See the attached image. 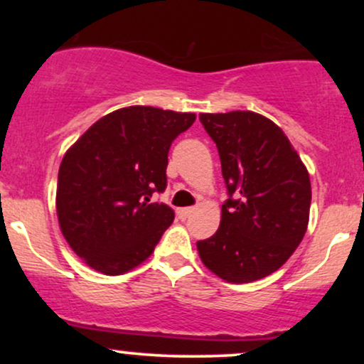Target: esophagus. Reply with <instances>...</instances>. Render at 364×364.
Here are the masks:
<instances>
[{"label": "esophagus", "mask_w": 364, "mask_h": 364, "mask_svg": "<svg viewBox=\"0 0 364 364\" xmlns=\"http://www.w3.org/2000/svg\"><path fill=\"white\" fill-rule=\"evenodd\" d=\"M193 210H195L193 207L178 208V217H179V219H181V220H185V219H188V217H190L191 214H193Z\"/></svg>", "instance_id": "1"}]
</instances>
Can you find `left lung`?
I'll use <instances>...</instances> for the list:
<instances>
[{"mask_svg": "<svg viewBox=\"0 0 364 364\" xmlns=\"http://www.w3.org/2000/svg\"><path fill=\"white\" fill-rule=\"evenodd\" d=\"M219 150L228 200L214 236L196 241L207 269L246 284L281 269L308 228L311 185L277 124L252 111L200 114Z\"/></svg>", "mask_w": 364, "mask_h": 364, "instance_id": "8db88e82", "label": "left lung"}]
</instances>
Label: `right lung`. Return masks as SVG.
I'll use <instances>...</instances> for the list:
<instances>
[{
	"label": "right lung",
	"instance_id": "right-lung-1",
	"mask_svg": "<svg viewBox=\"0 0 364 364\" xmlns=\"http://www.w3.org/2000/svg\"><path fill=\"white\" fill-rule=\"evenodd\" d=\"M193 112L129 106L104 116L63 157L56 210L65 240L92 269L119 275L152 255L174 210L152 203L168 186V154Z\"/></svg>",
	"mask_w": 364,
	"mask_h": 364
}]
</instances>
